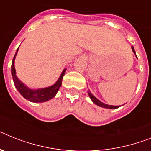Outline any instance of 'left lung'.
<instances>
[{
	"label": "left lung",
	"mask_w": 151,
	"mask_h": 151,
	"mask_svg": "<svg viewBox=\"0 0 151 151\" xmlns=\"http://www.w3.org/2000/svg\"><path fill=\"white\" fill-rule=\"evenodd\" d=\"M131 48H132L133 52H134V54H135V55H136V53H135L134 47L132 46L131 47ZM88 95H89L90 97H91V101H93L95 104L97 105V106H99V107H104V108H108V109H116V108H118V107H120V106H113V105H108V104H104L103 102H101V101H99V100L97 99V97H94V96H93V95L90 92V91H88Z\"/></svg>",
	"instance_id": "1"
}]
</instances>
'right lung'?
<instances>
[{"mask_svg":"<svg viewBox=\"0 0 151 151\" xmlns=\"http://www.w3.org/2000/svg\"><path fill=\"white\" fill-rule=\"evenodd\" d=\"M18 49L19 47L17 49V52L15 53V55L13 58V60H12V64H11V74H12L15 87L17 88L19 93H21L25 99L29 101H31V102H34V103H41V102H45V101L52 99L57 94L58 90L61 86L62 80H63V77L65 73L66 68L63 70L60 78L57 81L56 83L52 86L44 87V88H40V89H30V88L27 87L24 83H22L16 75L14 60L15 58L17 56Z\"/></svg>","mask_w":151,"mask_h":151,"instance_id":"right-lung-1","label":"right lung"}]
</instances>
